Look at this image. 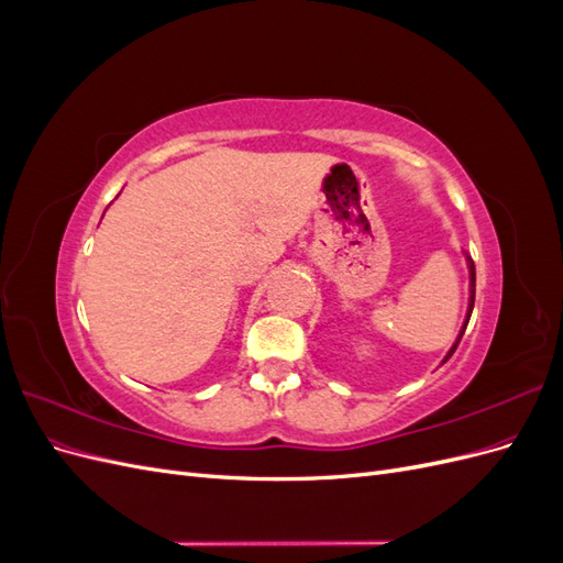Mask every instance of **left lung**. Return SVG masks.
<instances>
[{"instance_id":"1","label":"left lung","mask_w":563,"mask_h":563,"mask_svg":"<svg viewBox=\"0 0 563 563\" xmlns=\"http://www.w3.org/2000/svg\"><path fill=\"white\" fill-rule=\"evenodd\" d=\"M467 263H470V310H467L465 327H463V331H460V335H457V340H455V345L449 350V354H446V360H444V362H449V360H451V354L455 352V347H457V343H460V338H463V333H465V329H467V321H470V314H472V308H474V288H476V275H474V263H472V258H467Z\"/></svg>"}]
</instances>
